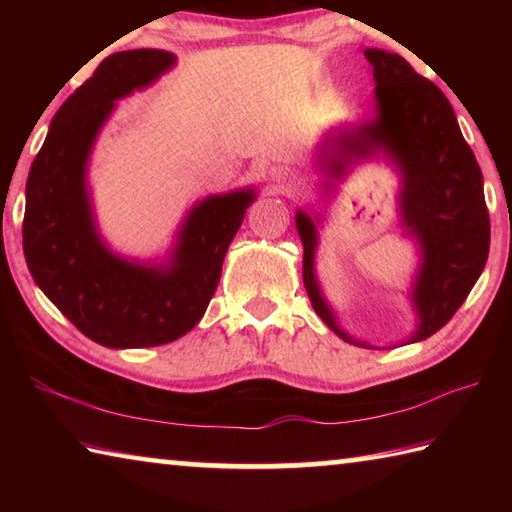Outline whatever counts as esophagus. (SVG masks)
<instances>
[{
	"instance_id": "esophagus-1",
	"label": "esophagus",
	"mask_w": 512,
	"mask_h": 512,
	"mask_svg": "<svg viewBox=\"0 0 512 512\" xmlns=\"http://www.w3.org/2000/svg\"><path fill=\"white\" fill-rule=\"evenodd\" d=\"M271 178L280 187H289L291 185V173L287 169H282V167H273L271 169Z\"/></svg>"
}]
</instances>
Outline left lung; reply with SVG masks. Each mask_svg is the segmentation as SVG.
I'll return each instance as SVG.
<instances>
[{
    "instance_id": "left-lung-1",
    "label": "left lung",
    "mask_w": 512,
    "mask_h": 512,
    "mask_svg": "<svg viewBox=\"0 0 512 512\" xmlns=\"http://www.w3.org/2000/svg\"><path fill=\"white\" fill-rule=\"evenodd\" d=\"M363 54L375 79V119L341 133L318 158L329 178H343L352 162L377 151L391 155L400 169L402 225L418 241L422 255L411 291L418 314L413 343L447 325L479 280L488 262L490 216L481 169L445 94L402 56L381 49H366ZM316 221L305 212L296 214L305 246L302 280L311 307L343 341L368 348L343 332L320 293L314 273Z\"/></svg>"
}]
</instances>
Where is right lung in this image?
<instances>
[{"instance_id": "right-lung-1", "label": "right lung", "mask_w": 512, "mask_h": 512, "mask_svg": "<svg viewBox=\"0 0 512 512\" xmlns=\"http://www.w3.org/2000/svg\"><path fill=\"white\" fill-rule=\"evenodd\" d=\"M176 63L162 49L108 56L51 121L31 164L22 244L42 293L94 343L153 348L203 318L221 280L223 257L255 189L207 196L185 216L167 264L128 262L103 244L94 223L88 160L115 101L151 85Z\"/></svg>"}]
</instances>
